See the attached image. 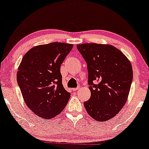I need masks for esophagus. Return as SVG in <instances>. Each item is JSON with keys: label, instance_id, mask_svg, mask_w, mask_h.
I'll list each match as a JSON object with an SVG mask.
<instances>
[{"label": "esophagus", "instance_id": "obj_1", "mask_svg": "<svg viewBox=\"0 0 149 149\" xmlns=\"http://www.w3.org/2000/svg\"><path fill=\"white\" fill-rule=\"evenodd\" d=\"M79 89V87H76V88H73V89H72V90L74 91H76L78 90Z\"/></svg>", "mask_w": 149, "mask_h": 149}]
</instances>
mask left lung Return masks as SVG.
<instances>
[{
  "mask_svg": "<svg viewBox=\"0 0 149 149\" xmlns=\"http://www.w3.org/2000/svg\"><path fill=\"white\" fill-rule=\"evenodd\" d=\"M77 48L88 70L89 100L84 103L93 119L105 121L116 116L128 98L133 80L131 63L119 49L109 44L86 43ZM95 81L98 82L93 84Z\"/></svg>",
  "mask_w": 149,
  "mask_h": 149,
  "instance_id": "1",
  "label": "left lung"
}]
</instances>
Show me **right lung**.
<instances>
[{
  "label": "right lung",
  "instance_id": "add662e5",
  "mask_svg": "<svg viewBox=\"0 0 149 149\" xmlns=\"http://www.w3.org/2000/svg\"><path fill=\"white\" fill-rule=\"evenodd\" d=\"M73 46L62 42L34 46L18 66L16 78L24 100L40 117L57 116L69 101L71 95L62 85L60 66Z\"/></svg>",
  "mask_w": 149,
  "mask_h": 149
}]
</instances>
